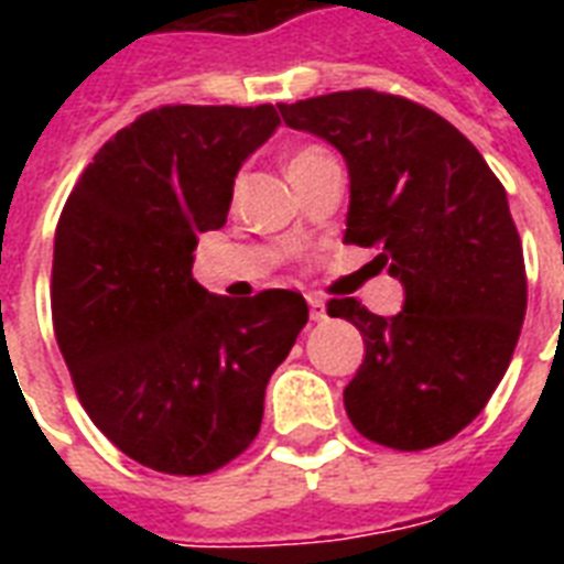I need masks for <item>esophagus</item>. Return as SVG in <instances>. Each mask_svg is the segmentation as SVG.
<instances>
[{"mask_svg":"<svg viewBox=\"0 0 564 564\" xmlns=\"http://www.w3.org/2000/svg\"><path fill=\"white\" fill-rule=\"evenodd\" d=\"M307 304H310V318H313V322H325L327 318L325 301L316 299V295H307Z\"/></svg>","mask_w":564,"mask_h":564,"instance_id":"obj_1","label":"esophagus"}]
</instances>
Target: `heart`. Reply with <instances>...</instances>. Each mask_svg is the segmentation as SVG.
Listing matches in <instances>:
<instances>
[{
	"mask_svg": "<svg viewBox=\"0 0 564 564\" xmlns=\"http://www.w3.org/2000/svg\"><path fill=\"white\" fill-rule=\"evenodd\" d=\"M327 152H322V149H316V145H304V149H299V152L290 154V175L292 172L304 170V166H310V163H316L318 158H325Z\"/></svg>",
	"mask_w": 564,
	"mask_h": 564,
	"instance_id": "heart-1",
	"label": "heart"
}]
</instances>
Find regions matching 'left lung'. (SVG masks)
Returning a JSON list of instances; mask_svg holds the SVG:
<instances>
[{
  "label": "left lung",
  "mask_w": 564,
  "mask_h": 564,
  "mask_svg": "<svg viewBox=\"0 0 564 564\" xmlns=\"http://www.w3.org/2000/svg\"><path fill=\"white\" fill-rule=\"evenodd\" d=\"M281 117L343 154L345 242L380 248L403 286L392 318L354 299L327 304L366 343L345 412L377 445H442L480 415L524 325V251L507 189L447 119L401 96L330 93L281 105Z\"/></svg>",
  "instance_id": "left-lung-1"
}]
</instances>
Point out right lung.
Returning <instances> with one entry per match:
<instances>
[{"instance_id":"add662e5","label":"right lung","mask_w":564,"mask_h":564,"mask_svg":"<svg viewBox=\"0 0 564 564\" xmlns=\"http://www.w3.org/2000/svg\"><path fill=\"white\" fill-rule=\"evenodd\" d=\"M272 105H170L101 145L55 230L52 325L93 424L145 468L210 474L254 442L265 383L307 325L299 292L234 301L193 278Z\"/></svg>"}]
</instances>
